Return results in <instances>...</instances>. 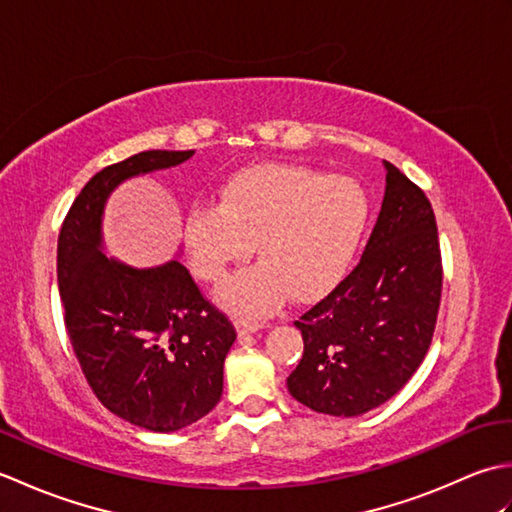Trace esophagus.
<instances>
[{
    "label": "esophagus",
    "mask_w": 512,
    "mask_h": 512,
    "mask_svg": "<svg viewBox=\"0 0 512 512\" xmlns=\"http://www.w3.org/2000/svg\"><path fill=\"white\" fill-rule=\"evenodd\" d=\"M235 328H237V334L239 336H246V334H255V332H259L264 328L262 323H257V321H246V319H237L235 321Z\"/></svg>",
    "instance_id": "1"
}]
</instances>
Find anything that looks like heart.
<instances>
[{"mask_svg":"<svg viewBox=\"0 0 512 512\" xmlns=\"http://www.w3.org/2000/svg\"><path fill=\"white\" fill-rule=\"evenodd\" d=\"M369 220L361 182L301 165L250 167L228 178L220 204H195L184 217L193 273L222 284L253 253L262 264L233 277L217 301L235 314L268 312L290 295L312 301L339 281Z\"/></svg>","mask_w":512,"mask_h":512,"instance_id":"obj_1","label":"heart"}]
</instances>
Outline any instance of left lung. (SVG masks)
<instances>
[{
    "label": "left lung",
    "instance_id": "obj_1",
    "mask_svg": "<svg viewBox=\"0 0 512 512\" xmlns=\"http://www.w3.org/2000/svg\"><path fill=\"white\" fill-rule=\"evenodd\" d=\"M385 198L358 266L295 321L303 356L288 376L301 405L352 418L405 387L436 330L442 257L436 215L391 162Z\"/></svg>",
    "mask_w": 512,
    "mask_h": 512
}]
</instances>
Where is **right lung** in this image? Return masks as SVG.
Listing matches in <instances>:
<instances>
[{
  "instance_id": "right-lung-1",
  "label": "right lung",
  "mask_w": 512,
  "mask_h": 512,
  "mask_svg": "<svg viewBox=\"0 0 512 512\" xmlns=\"http://www.w3.org/2000/svg\"><path fill=\"white\" fill-rule=\"evenodd\" d=\"M195 151H140L85 184L57 246L63 319L85 378L118 418L169 433L222 398L235 328L202 297L178 259L132 268L103 253V211L118 184L176 167Z\"/></svg>"
}]
</instances>
